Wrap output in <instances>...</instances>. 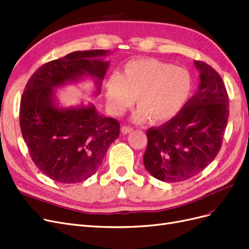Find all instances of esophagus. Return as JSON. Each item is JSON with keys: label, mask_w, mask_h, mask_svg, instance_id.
I'll return each instance as SVG.
<instances>
[{"label": "esophagus", "mask_w": 249, "mask_h": 249, "mask_svg": "<svg viewBox=\"0 0 249 249\" xmlns=\"http://www.w3.org/2000/svg\"><path fill=\"white\" fill-rule=\"evenodd\" d=\"M122 133L124 134V135H127V134H130V133H132L133 132V128L132 127H130V126H126V125H124L123 127H122Z\"/></svg>", "instance_id": "esophagus-1"}]
</instances>
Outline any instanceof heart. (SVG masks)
Returning a JSON list of instances; mask_svg holds the SVG:
<instances>
[{
    "instance_id": "b5f03b06",
    "label": "heart",
    "mask_w": 249,
    "mask_h": 249,
    "mask_svg": "<svg viewBox=\"0 0 249 249\" xmlns=\"http://www.w3.org/2000/svg\"><path fill=\"white\" fill-rule=\"evenodd\" d=\"M193 78L184 68L156 58L132 59L121 76L112 75L106 83V103L111 112L121 114L135 102L139 107L132 121L165 124L173 119L191 97Z\"/></svg>"
}]
</instances>
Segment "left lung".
Wrapping results in <instances>:
<instances>
[{
  "label": "left lung",
  "instance_id": "1",
  "mask_svg": "<svg viewBox=\"0 0 249 249\" xmlns=\"http://www.w3.org/2000/svg\"><path fill=\"white\" fill-rule=\"evenodd\" d=\"M198 90L170 122L147 131L143 162L160 181L179 182L200 173L215 159L229 118V97L219 74L195 61Z\"/></svg>",
  "mask_w": 249,
  "mask_h": 249
}]
</instances>
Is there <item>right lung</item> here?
<instances>
[{"instance_id":"right-lung-1","label":"right lung","mask_w":249,"mask_h":249,"mask_svg":"<svg viewBox=\"0 0 249 249\" xmlns=\"http://www.w3.org/2000/svg\"><path fill=\"white\" fill-rule=\"evenodd\" d=\"M109 53L74 51L41 66L25 85L19 110L23 140L35 165L56 182L78 183L95 174L121 133L119 123L90 103L59 107L55 90L89 78L97 97L109 68L103 57Z\"/></svg>"}]
</instances>
